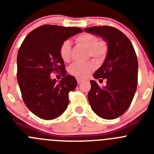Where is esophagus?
<instances>
[{"instance_id":"obj_1","label":"esophagus","mask_w":154,"mask_h":154,"mask_svg":"<svg viewBox=\"0 0 154 154\" xmlns=\"http://www.w3.org/2000/svg\"><path fill=\"white\" fill-rule=\"evenodd\" d=\"M82 81H83V80L82 79L77 78V82H78L79 84V83H81V82H82Z\"/></svg>"}]
</instances>
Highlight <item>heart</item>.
<instances>
[{
  "label": "heart",
  "mask_w": 154,
  "mask_h": 154,
  "mask_svg": "<svg viewBox=\"0 0 154 154\" xmlns=\"http://www.w3.org/2000/svg\"><path fill=\"white\" fill-rule=\"evenodd\" d=\"M75 41L79 44L89 49V55L96 60L102 61L104 59L108 51L107 44L103 41H99L96 35L89 33H83L75 38ZM72 47L69 41H65L61 45L59 54L62 60L69 62L71 58ZM96 68V64L93 61L86 63H74L69 69L71 75L76 78L85 79Z\"/></svg>",
  "instance_id": "obj_1"
}]
</instances>
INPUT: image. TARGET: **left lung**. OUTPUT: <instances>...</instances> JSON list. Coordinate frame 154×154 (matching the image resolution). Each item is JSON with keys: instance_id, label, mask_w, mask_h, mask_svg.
Here are the masks:
<instances>
[{"instance_id": "obj_1", "label": "left lung", "mask_w": 154, "mask_h": 154, "mask_svg": "<svg viewBox=\"0 0 154 154\" xmlns=\"http://www.w3.org/2000/svg\"><path fill=\"white\" fill-rule=\"evenodd\" d=\"M84 30L101 37L108 46L104 62L93 75L96 79H106V85L99 87L91 80L89 104L99 117L116 119L127 110L137 90L138 62L135 50L130 39L117 28L96 26Z\"/></svg>"}]
</instances>
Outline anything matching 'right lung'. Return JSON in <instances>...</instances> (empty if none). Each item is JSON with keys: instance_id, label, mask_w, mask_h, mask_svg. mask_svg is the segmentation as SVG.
Listing matches in <instances>:
<instances>
[{"instance_id": "1", "label": "right lung", "mask_w": 154, "mask_h": 154, "mask_svg": "<svg viewBox=\"0 0 154 154\" xmlns=\"http://www.w3.org/2000/svg\"><path fill=\"white\" fill-rule=\"evenodd\" d=\"M81 32V28L45 24L31 31L19 48L17 75L23 100L41 119H55L67 108L69 92L75 89L77 82L66 75L59 48L62 42ZM52 71L62 72L60 82L51 79Z\"/></svg>"}]
</instances>
